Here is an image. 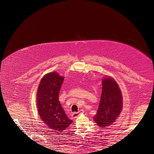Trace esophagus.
I'll return each instance as SVG.
<instances>
[{
    "instance_id": "1",
    "label": "esophagus",
    "mask_w": 154,
    "mask_h": 154,
    "mask_svg": "<svg viewBox=\"0 0 154 154\" xmlns=\"http://www.w3.org/2000/svg\"><path fill=\"white\" fill-rule=\"evenodd\" d=\"M83 113H84V111H83V110H80V111H78V112H74L72 114V116L74 118H77L78 116H79L80 114H83Z\"/></svg>"
}]
</instances>
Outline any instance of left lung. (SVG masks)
Returning a JSON list of instances; mask_svg holds the SVG:
<instances>
[{"label":"left lung","mask_w":154,"mask_h":154,"mask_svg":"<svg viewBox=\"0 0 154 154\" xmlns=\"http://www.w3.org/2000/svg\"><path fill=\"white\" fill-rule=\"evenodd\" d=\"M123 108L122 92L114 79L107 76L102 80V93L99 108L94 120L99 127L105 128L112 124Z\"/></svg>","instance_id":"8db88e82"}]
</instances>
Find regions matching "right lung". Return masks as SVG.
I'll return each mask as SVG.
<instances>
[{"instance_id": "1", "label": "right lung", "mask_w": 154, "mask_h": 154, "mask_svg": "<svg viewBox=\"0 0 154 154\" xmlns=\"http://www.w3.org/2000/svg\"><path fill=\"white\" fill-rule=\"evenodd\" d=\"M63 80L64 78L57 72L48 73L41 80L37 91L38 114L42 122L53 132H62L72 123L58 100Z\"/></svg>"}]
</instances>
